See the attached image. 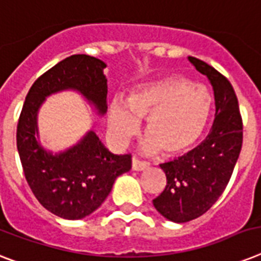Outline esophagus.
I'll return each mask as SVG.
<instances>
[{"label": "esophagus", "mask_w": 261, "mask_h": 261, "mask_svg": "<svg viewBox=\"0 0 261 261\" xmlns=\"http://www.w3.org/2000/svg\"><path fill=\"white\" fill-rule=\"evenodd\" d=\"M131 167L133 170H145L149 167L147 162H143V161L138 160L137 156H133V161H131Z\"/></svg>", "instance_id": "1"}]
</instances>
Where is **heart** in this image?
Wrapping results in <instances>:
<instances>
[{
  "instance_id": "heart-1",
  "label": "heart",
  "mask_w": 261,
  "mask_h": 261,
  "mask_svg": "<svg viewBox=\"0 0 261 261\" xmlns=\"http://www.w3.org/2000/svg\"><path fill=\"white\" fill-rule=\"evenodd\" d=\"M212 109L213 97L205 87L170 76L131 91L124 106L114 101L109 109V128L115 139L123 142L138 130V119L146 118L142 150L177 155L200 141Z\"/></svg>"
}]
</instances>
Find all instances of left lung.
Returning a JSON list of instances; mask_svg holds the SVG:
<instances>
[{
  "mask_svg": "<svg viewBox=\"0 0 261 261\" xmlns=\"http://www.w3.org/2000/svg\"><path fill=\"white\" fill-rule=\"evenodd\" d=\"M211 82L216 115L205 141L178 160L161 164L166 186L152 205L174 222H186L206 213L219 200L233 173L243 145V119L229 80L205 61L189 56Z\"/></svg>",
  "mask_w": 261,
  "mask_h": 261,
  "instance_id": "8db88e82",
  "label": "left lung"
}]
</instances>
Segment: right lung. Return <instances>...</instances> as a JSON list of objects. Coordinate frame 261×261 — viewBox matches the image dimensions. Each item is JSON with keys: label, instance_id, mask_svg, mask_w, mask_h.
Returning a JSON list of instances; mask_svg holds the SVG:
<instances>
[{"label": "right lung", "instance_id": "1", "mask_svg": "<svg viewBox=\"0 0 261 261\" xmlns=\"http://www.w3.org/2000/svg\"><path fill=\"white\" fill-rule=\"evenodd\" d=\"M106 64L88 55H72L32 84L17 123V150L35 197L50 213L68 220L91 215L109 196L116 177L131 169V155H116L90 131L72 149L54 155L37 135V111L48 95L79 91L99 114L107 110Z\"/></svg>", "mask_w": 261, "mask_h": 261}]
</instances>
